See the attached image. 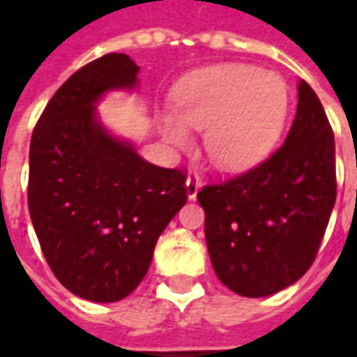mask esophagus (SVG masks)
I'll use <instances>...</instances> for the list:
<instances>
[{"instance_id": "esophagus-1", "label": "esophagus", "mask_w": 357, "mask_h": 357, "mask_svg": "<svg viewBox=\"0 0 357 357\" xmlns=\"http://www.w3.org/2000/svg\"><path fill=\"white\" fill-rule=\"evenodd\" d=\"M185 185H187V197L193 201L195 197H197V193H199V189H201V179H199L197 174H191V176L187 178Z\"/></svg>"}]
</instances>
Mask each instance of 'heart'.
<instances>
[{
    "label": "heart",
    "instance_id": "obj_1",
    "mask_svg": "<svg viewBox=\"0 0 357 357\" xmlns=\"http://www.w3.org/2000/svg\"><path fill=\"white\" fill-rule=\"evenodd\" d=\"M289 86L277 73L222 63L189 74L174 91L176 116L162 118L174 145H185L183 124L204 132V149L222 170H245L268 155L283 132Z\"/></svg>",
    "mask_w": 357,
    "mask_h": 357
}]
</instances>
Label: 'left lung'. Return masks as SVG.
I'll return each instance as SVG.
<instances>
[{"mask_svg":"<svg viewBox=\"0 0 357 357\" xmlns=\"http://www.w3.org/2000/svg\"><path fill=\"white\" fill-rule=\"evenodd\" d=\"M220 281L241 296H269L314 264L337 199L335 133L319 97L300 82L289 135L273 155L197 193Z\"/></svg>","mask_w":357,"mask_h":357,"instance_id":"obj_1","label":"left lung"}]
</instances>
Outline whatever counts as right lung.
<instances>
[{
	"mask_svg": "<svg viewBox=\"0 0 357 357\" xmlns=\"http://www.w3.org/2000/svg\"><path fill=\"white\" fill-rule=\"evenodd\" d=\"M124 53L95 59L55 91L30 141L28 210L59 283L93 302L126 298L187 202V172L143 160L95 120L105 91L133 88Z\"/></svg>",
	"mask_w": 357,
	"mask_h": 357,
	"instance_id": "obj_1",
	"label": "right lung"
}]
</instances>
